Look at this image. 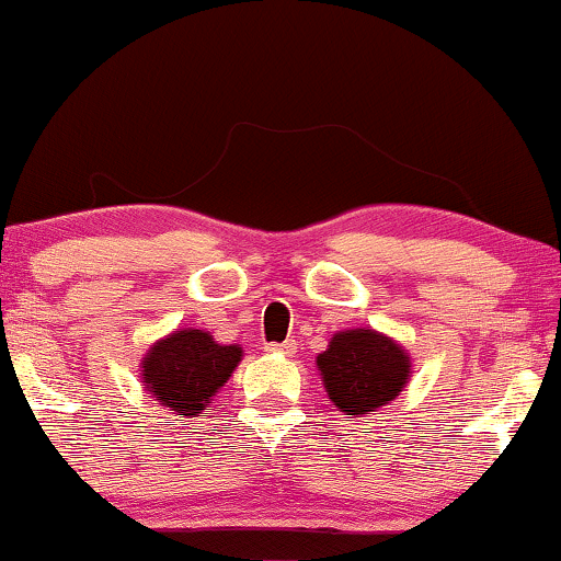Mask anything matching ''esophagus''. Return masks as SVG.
Instances as JSON below:
<instances>
[{"instance_id": "esophagus-1", "label": "esophagus", "mask_w": 561, "mask_h": 561, "mask_svg": "<svg viewBox=\"0 0 561 561\" xmlns=\"http://www.w3.org/2000/svg\"><path fill=\"white\" fill-rule=\"evenodd\" d=\"M265 351L271 353V355H294V353H296V343H294V340H286V343H273V345H267Z\"/></svg>"}]
</instances>
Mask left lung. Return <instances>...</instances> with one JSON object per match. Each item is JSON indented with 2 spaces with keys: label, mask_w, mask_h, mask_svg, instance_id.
<instances>
[{
  "label": "left lung",
  "mask_w": 561,
  "mask_h": 561,
  "mask_svg": "<svg viewBox=\"0 0 561 561\" xmlns=\"http://www.w3.org/2000/svg\"><path fill=\"white\" fill-rule=\"evenodd\" d=\"M324 391L340 412L366 417L394 402L410 383L412 358L389 334L355 327L334 332L317 355Z\"/></svg>",
  "instance_id": "1"
}]
</instances>
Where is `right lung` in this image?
<instances>
[{"label": "right lung", "instance_id": "add662e5", "mask_svg": "<svg viewBox=\"0 0 561 561\" xmlns=\"http://www.w3.org/2000/svg\"><path fill=\"white\" fill-rule=\"evenodd\" d=\"M242 355L239 345H221L206 330L183 327L159 337L144 355L141 387L162 410L201 417Z\"/></svg>", "mask_w": 561, "mask_h": 561}]
</instances>
